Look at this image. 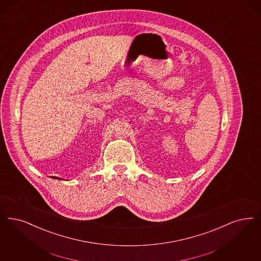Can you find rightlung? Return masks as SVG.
<instances>
[{"instance_id":"obj_1","label":"right lung","mask_w":261,"mask_h":261,"mask_svg":"<svg viewBox=\"0 0 261 261\" xmlns=\"http://www.w3.org/2000/svg\"><path fill=\"white\" fill-rule=\"evenodd\" d=\"M53 178H57V179H63V178H61V177H51Z\"/></svg>"}]
</instances>
